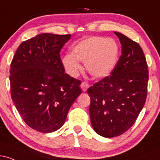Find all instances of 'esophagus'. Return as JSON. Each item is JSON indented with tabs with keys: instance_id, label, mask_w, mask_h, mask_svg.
Listing matches in <instances>:
<instances>
[{
	"instance_id": "34e87169",
	"label": "esophagus",
	"mask_w": 160,
	"mask_h": 160,
	"mask_svg": "<svg viewBox=\"0 0 160 160\" xmlns=\"http://www.w3.org/2000/svg\"><path fill=\"white\" fill-rule=\"evenodd\" d=\"M80 87H81L82 92H86L88 88L89 87V85L87 82H82L81 85H80Z\"/></svg>"
}]
</instances>
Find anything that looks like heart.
I'll list each match as a JSON object with an SVG mask.
<instances>
[{"label": "heart", "instance_id": "1", "mask_svg": "<svg viewBox=\"0 0 160 160\" xmlns=\"http://www.w3.org/2000/svg\"><path fill=\"white\" fill-rule=\"evenodd\" d=\"M120 49L117 42L104 37L81 40L71 49V55L62 58L64 67L71 76H78L85 63L86 71L93 78L103 79L110 76L119 60Z\"/></svg>", "mask_w": 160, "mask_h": 160}]
</instances>
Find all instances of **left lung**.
Segmentation results:
<instances>
[{"mask_svg":"<svg viewBox=\"0 0 160 160\" xmlns=\"http://www.w3.org/2000/svg\"><path fill=\"white\" fill-rule=\"evenodd\" d=\"M122 54L109 77L88 89L91 123L104 138L126 132L137 120L147 98L148 67L138 43L119 32Z\"/></svg>","mask_w":160,"mask_h":160,"instance_id":"1","label":"left lung"}]
</instances>
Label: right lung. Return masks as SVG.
I'll return each instance as SVG.
<instances>
[{"mask_svg":"<svg viewBox=\"0 0 160 160\" xmlns=\"http://www.w3.org/2000/svg\"><path fill=\"white\" fill-rule=\"evenodd\" d=\"M71 34L43 33L24 41L11 62V97L29 127L43 133L65 123L81 93L80 80L65 73L59 52Z\"/></svg>","mask_w":160,"mask_h":160,"instance_id":"1","label":"right lung"}]
</instances>
